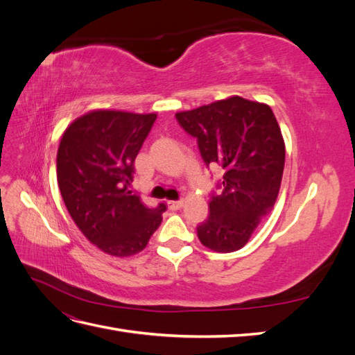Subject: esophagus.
Returning a JSON list of instances; mask_svg holds the SVG:
<instances>
[{
  "label": "esophagus",
  "mask_w": 355,
  "mask_h": 355,
  "mask_svg": "<svg viewBox=\"0 0 355 355\" xmlns=\"http://www.w3.org/2000/svg\"><path fill=\"white\" fill-rule=\"evenodd\" d=\"M167 204H168V209L178 210L184 206V200H170V201H167Z\"/></svg>",
  "instance_id": "esophagus-1"
}]
</instances>
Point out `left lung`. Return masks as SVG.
Wrapping results in <instances>:
<instances>
[{
  "instance_id": "8db88e82",
  "label": "left lung",
  "mask_w": 355,
  "mask_h": 355,
  "mask_svg": "<svg viewBox=\"0 0 355 355\" xmlns=\"http://www.w3.org/2000/svg\"><path fill=\"white\" fill-rule=\"evenodd\" d=\"M197 137L201 158L218 164L223 178L211 194L209 218L197 227L200 241L220 253L240 250L274 207L280 191L286 146L270 106L240 96L176 114Z\"/></svg>"
}]
</instances>
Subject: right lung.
I'll return each mask as SVG.
<instances>
[{"instance_id": "1", "label": "right lung", "mask_w": 355, "mask_h": 355, "mask_svg": "<svg viewBox=\"0 0 355 355\" xmlns=\"http://www.w3.org/2000/svg\"><path fill=\"white\" fill-rule=\"evenodd\" d=\"M157 114L98 110L72 121L58 149V184L75 225L118 257L142 252L167 206L149 209L128 189Z\"/></svg>"}]
</instances>
